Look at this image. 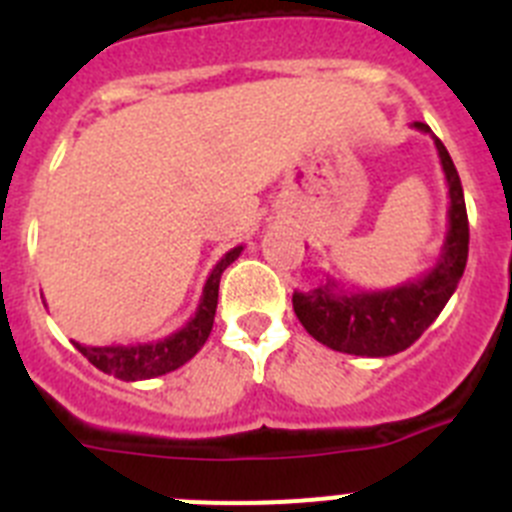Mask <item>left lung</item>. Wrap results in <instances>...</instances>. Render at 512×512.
Wrapping results in <instances>:
<instances>
[{
    "label": "left lung",
    "instance_id": "obj_1",
    "mask_svg": "<svg viewBox=\"0 0 512 512\" xmlns=\"http://www.w3.org/2000/svg\"><path fill=\"white\" fill-rule=\"evenodd\" d=\"M413 128L431 135L441 158V169L449 187L446 238L436 264L420 277L408 279L397 287L351 292L343 289L336 279H328L310 292L292 295V307L307 333L341 354L392 356L413 346L423 336V330L441 315L467 266L469 220L456 166L446 146L425 122H413Z\"/></svg>",
    "mask_w": 512,
    "mask_h": 512
}]
</instances>
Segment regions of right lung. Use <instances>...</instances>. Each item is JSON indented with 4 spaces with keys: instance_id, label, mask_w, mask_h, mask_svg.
I'll list each match as a JSON object with an SVG mask.
<instances>
[{
    "instance_id": "obj_1",
    "label": "right lung",
    "mask_w": 512,
    "mask_h": 512,
    "mask_svg": "<svg viewBox=\"0 0 512 512\" xmlns=\"http://www.w3.org/2000/svg\"><path fill=\"white\" fill-rule=\"evenodd\" d=\"M241 251L243 246L230 248L223 259L212 266L210 277H207L205 287H202L200 305H197L192 318L182 328L174 330L171 336L148 343H130V346H120V343L117 346H84V343L76 341L74 346L97 366L99 372L112 374V377L122 379V382H138V379H153L174 372V369L187 364L210 338L212 323H215L220 277L241 256Z\"/></svg>"
}]
</instances>
